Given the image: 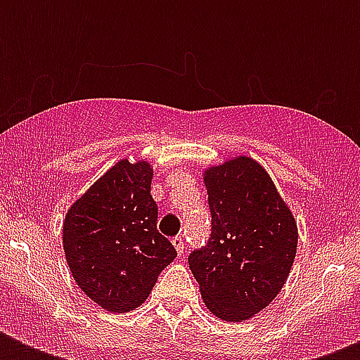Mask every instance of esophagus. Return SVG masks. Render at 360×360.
<instances>
[{
	"label": "esophagus",
	"mask_w": 360,
	"mask_h": 360,
	"mask_svg": "<svg viewBox=\"0 0 360 360\" xmlns=\"http://www.w3.org/2000/svg\"><path fill=\"white\" fill-rule=\"evenodd\" d=\"M172 245L175 246V250H177V254H179V256H183V250H185V243H183V237H174V239H172Z\"/></svg>",
	"instance_id": "obj_1"
}]
</instances>
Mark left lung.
<instances>
[{
	"label": "left lung",
	"mask_w": 360,
	"mask_h": 360,
	"mask_svg": "<svg viewBox=\"0 0 360 360\" xmlns=\"http://www.w3.org/2000/svg\"><path fill=\"white\" fill-rule=\"evenodd\" d=\"M211 211L207 245L188 256L213 316L245 321L269 307L297 254V222L269 174L236 157L203 174Z\"/></svg>",
	"instance_id": "left-lung-1"
}]
</instances>
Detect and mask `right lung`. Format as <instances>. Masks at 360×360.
<instances>
[{"instance_id":"obj_1","label":"right lung","mask_w":360,"mask_h":360,"mask_svg":"<svg viewBox=\"0 0 360 360\" xmlns=\"http://www.w3.org/2000/svg\"><path fill=\"white\" fill-rule=\"evenodd\" d=\"M153 166L123 158L76 200L63 222L72 278L98 307L129 312L146 301L158 274L177 256L157 230Z\"/></svg>"}]
</instances>
